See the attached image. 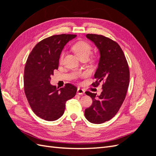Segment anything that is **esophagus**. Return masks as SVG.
Listing matches in <instances>:
<instances>
[{
	"instance_id": "obj_1",
	"label": "esophagus",
	"mask_w": 156,
	"mask_h": 156,
	"mask_svg": "<svg viewBox=\"0 0 156 156\" xmlns=\"http://www.w3.org/2000/svg\"><path fill=\"white\" fill-rule=\"evenodd\" d=\"M84 92H85V91H84L83 89L78 88L77 91V94H79V95H83V94H84Z\"/></svg>"
}]
</instances>
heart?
Instances as JSON below:
<instances>
[{
    "label": "heart",
    "mask_w": 156,
    "mask_h": 156,
    "mask_svg": "<svg viewBox=\"0 0 156 156\" xmlns=\"http://www.w3.org/2000/svg\"><path fill=\"white\" fill-rule=\"evenodd\" d=\"M72 49L75 53L79 59L88 58L90 55L92 53V46L88 42L84 41H79L75 43L72 47ZM64 58V53L62 52L60 54L59 57V62H62Z\"/></svg>",
    "instance_id": "1"
}]
</instances>
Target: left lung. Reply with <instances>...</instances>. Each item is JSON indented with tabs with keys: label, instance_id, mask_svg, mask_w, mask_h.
<instances>
[{
	"label": "left lung",
	"instance_id": "1",
	"mask_svg": "<svg viewBox=\"0 0 156 156\" xmlns=\"http://www.w3.org/2000/svg\"><path fill=\"white\" fill-rule=\"evenodd\" d=\"M100 51L98 68L94 74V86L103 83L100 96L86 92L92 99V105L86 108V119L93 124H102L111 120L123 103L129 83V69L123 51L116 41L104 36L88 34Z\"/></svg>",
	"mask_w": 156,
	"mask_h": 156
}]
</instances>
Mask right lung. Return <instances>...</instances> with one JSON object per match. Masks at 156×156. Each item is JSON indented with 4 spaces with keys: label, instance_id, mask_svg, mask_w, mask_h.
<instances>
[{
    "label": "right lung",
    "instance_id": "add662e5",
    "mask_svg": "<svg viewBox=\"0 0 156 156\" xmlns=\"http://www.w3.org/2000/svg\"><path fill=\"white\" fill-rule=\"evenodd\" d=\"M75 34L54 35L41 40L27 58L24 72V90L32 111L41 119L55 121L64 112L66 103L73 98L77 88L67 83L64 88L50 84L51 76L58 69L64 47Z\"/></svg>",
    "mask_w": 156,
    "mask_h": 156
}]
</instances>
